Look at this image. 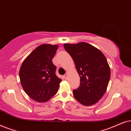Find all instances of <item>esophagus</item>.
Returning <instances> with one entry per match:
<instances>
[{"mask_svg": "<svg viewBox=\"0 0 131 131\" xmlns=\"http://www.w3.org/2000/svg\"><path fill=\"white\" fill-rule=\"evenodd\" d=\"M68 74L67 73V74H66L65 75H64V78H66V79H67V78H68Z\"/></svg>", "mask_w": 131, "mask_h": 131, "instance_id": "1", "label": "esophagus"}]
</instances>
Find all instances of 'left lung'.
<instances>
[{"mask_svg": "<svg viewBox=\"0 0 131 131\" xmlns=\"http://www.w3.org/2000/svg\"><path fill=\"white\" fill-rule=\"evenodd\" d=\"M80 77V85L72 93L82 105L90 106L102 98L110 78V68L103 53L89 43H64Z\"/></svg>", "mask_w": 131, "mask_h": 131, "instance_id": "left-lung-1", "label": "left lung"}]
</instances>
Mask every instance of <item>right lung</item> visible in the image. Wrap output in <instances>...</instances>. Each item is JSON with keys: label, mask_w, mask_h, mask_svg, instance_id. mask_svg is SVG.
<instances>
[{"label": "right lung", "mask_w": 131, "mask_h": 131, "mask_svg": "<svg viewBox=\"0 0 131 131\" xmlns=\"http://www.w3.org/2000/svg\"><path fill=\"white\" fill-rule=\"evenodd\" d=\"M59 46L43 43L24 59L19 71L24 91L38 102L49 101L58 91L62 79L55 74L56 67L52 59Z\"/></svg>", "instance_id": "add662e5"}]
</instances>
